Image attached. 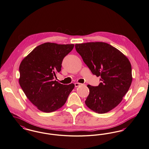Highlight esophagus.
<instances>
[{"label":"esophagus","instance_id":"esophagus-1","mask_svg":"<svg viewBox=\"0 0 149 149\" xmlns=\"http://www.w3.org/2000/svg\"><path fill=\"white\" fill-rule=\"evenodd\" d=\"M83 85V84L76 83H75V87H78V86H80V85Z\"/></svg>","mask_w":149,"mask_h":149}]
</instances>
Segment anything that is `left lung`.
Returning <instances> with one entry per match:
<instances>
[{"label": "left lung", "instance_id": "8db88e82", "mask_svg": "<svg viewBox=\"0 0 149 149\" xmlns=\"http://www.w3.org/2000/svg\"><path fill=\"white\" fill-rule=\"evenodd\" d=\"M75 49L84 62L101 83L88 85L89 94L86 106L99 113H107L117 107L130 88L132 77L130 61L124 54L103 42L76 44Z\"/></svg>", "mask_w": 149, "mask_h": 149}]
</instances>
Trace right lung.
Here are the masks:
<instances>
[{
	"label": "right lung",
	"mask_w": 149,
	"mask_h": 149,
	"mask_svg": "<svg viewBox=\"0 0 149 149\" xmlns=\"http://www.w3.org/2000/svg\"><path fill=\"white\" fill-rule=\"evenodd\" d=\"M74 44L45 42L36 47L21 62L19 84L30 102L39 110L50 113L62 107L74 88L55 80L63 60Z\"/></svg>",
	"instance_id": "obj_1"
}]
</instances>
